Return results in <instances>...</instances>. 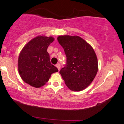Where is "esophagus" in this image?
<instances>
[{
    "label": "esophagus",
    "mask_w": 124,
    "mask_h": 124,
    "mask_svg": "<svg viewBox=\"0 0 124 124\" xmlns=\"http://www.w3.org/2000/svg\"><path fill=\"white\" fill-rule=\"evenodd\" d=\"M55 66L57 67V68L58 69L60 70V69H61V65H60V63H57Z\"/></svg>",
    "instance_id": "34e87169"
}]
</instances>
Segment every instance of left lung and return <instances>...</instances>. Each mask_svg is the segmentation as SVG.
Instances as JSON below:
<instances>
[{
	"label": "left lung",
	"instance_id": "left-lung-1",
	"mask_svg": "<svg viewBox=\"0 0 124 124\" xmlns=\"http://www.w3.org/2000/svg\"><path fill=\"white\" fill-rule=\"evenodd\" d=\"M57 40L66 55V63L59 73L70 90H84L97 73V58L93 48L78 36L61 35Z\"/></svg>",
	"mask_w": 124,
	"mask_h": 124
}]
</instances>
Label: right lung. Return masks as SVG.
I'll use <instances>...</instances> for the list:
<instances>
[{"label":"right lung","mask_w":124,"mask_h":124,"mask_svg":"<svg viewBox=\"0 0 124 124\" xmlns=\"http://www.w3.org/2000/svg\"><path fill=\"white\" fill-rule=\"evenodd\" d=\"M54 40L52 37L38 36L25 46L18 60L19 72L22 80L39 88L48 82L52 74L58 72L50 63L47 48Z\"/></svg>","instance_id":"right-lung-1"}]
</instances>
